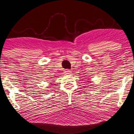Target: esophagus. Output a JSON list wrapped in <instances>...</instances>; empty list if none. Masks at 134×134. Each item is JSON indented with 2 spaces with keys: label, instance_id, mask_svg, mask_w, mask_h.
I'll use <instances>...</instances> for the list:
<instances>
[{
  "label": "esophagus",
  "instance_id": "34e87169",
  "mask_svg": "<svg viewBox=\"0 0 134 134\" xmlns=\"http://www.w3.org/2000/svg\"><path fill=\"white\" fill-rule=\"evenodd\" d=\"M65 72L67 74H70L71 71L70 70H69V69H66V70H65Z\"/></svg>",
  "mask_w": 134,
  "mask_h": 134
}]
</instances>
